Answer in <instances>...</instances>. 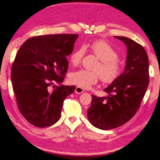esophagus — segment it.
<instances>
[{
  "mask_svg": "<svg viewBox=\"0 0 160 160\" xmlns=\"http://www.w3.org/2000/svg\"><path fill=\"white\" fill-rule=\"evenodd\" d=\"M75 92L78 94L82 93V92H84V89L80 87H76V89H75Z\"/></svg>",
  "mask_w": 160,
  "mask_h": 160,
  "instance_id": "obj_1",
  "label": "esophagus"
}]
</instances>
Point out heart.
Listing matches in <instances>:
<instances>
[{"instance_id":"obj_1","label":"heart","mask_w":160,"mask_h":160,"mask_svg":"<svg viewBox=\"0 0 160 160\" xmlns=\"http://www.w3.org/2000/svg\"><path fill=\"white\" fill-rule=\"evenodd\" d=\"M86 48H89L99 59V64L95 68L96 72L80 69L72 73L69 78L72 83L81 88H88L92 85L97 84L99 78L103 82L110 83L120 76L122 66L118 61L117 52L110 44L102 40L76 48L69 58L73 65L76 66L80 64L85 54Z\"/></svg>"}]
</instances>
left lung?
I'll return each instance as SVG.
<instances>
[{
    "label": "left lung",
    "mask_w": 160,
    "mask_h": 160,
    "mask_svg": "<svg viewBox=\"0 0 160 160\" xmlns=\"http://www.w3.org/2000/svg\"><path fill=\"white\" fill-rule=\"evenodd\" d=\"M127 46L123 73L103 89L109 95L98 98L92 95L88 119L95 128L108 130L124 125L140 106L149 82L148 59L144 48L125 37L114 36Z\"/></svg>",
    "instance_id": "1"
}]
</instances>
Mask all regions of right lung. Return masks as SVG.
<instances>
[{
  "label": "right lung",
  "instance_id": "1",
  "mask_svg": "<svg viewBox=\"0 0 160 160\" xmlns=\"http://www.w3.org/2000/svg\"><path fill=\"white\" fill-rule=\"evenodd\" d=\"M77 34L32 37L22 44L12 67L11 78L20 113L38 128L52 125L61 117L63 102L75 86L61 84L68 69ZM57 82L59 86L51 87Z\"/></svg>",
  "mask_w": 160,
  "mask_h": 160
}]
</instances>
